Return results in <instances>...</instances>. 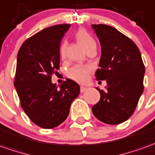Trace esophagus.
I'll use <instances>...</instances> for the list:
<instances>
[{"label":"esophagus","mask_w":155,"mask_h":155,"mask_svg":"<svg viewBox=\"0 0 155 155\" xmlns=\"http://www.w3.org/2000/svg\"><path fill=\"white\" fill-rule=\"evenodd\" d=\"M86 90H87V88H86V87H84V86H81V93L85 92Z\"/></svg>","instance_id":"1"}]
</instances>
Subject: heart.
I'll return each instance as SVG.
<instances>
[{
  "instance_id": "heart-1",
  "label": "heart",
  "mask_w": 155,
  "mask_h": 155,
  "mask_svg": "<svg viewBox=\"0 0 155 155\" xmlns=\"http://www.w3.org/2000/svg\"><path fill=\"white\" fill-rule=\"evenodd\" d=\"M75 38H76L78 42L85 48V49H86L90 45L95 44L94 39L90 36V34L84 29H80L75 34ZM66 48L67 43L64 41L61 44L60 48H59V54H60V57L62 59L65 58V56H66ZM91 70L92 69H91V66L76 65V66L70 69L68 74L72 80L77 81L79 83H85L86 81H88L90 73L91 72Z\"/></svg>"
}]
</instances>
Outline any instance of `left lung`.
I'll use <instances>...</instances> for the list:
<instances>
[{
  "instance_id": "8db88e82",
  "label": "left lung",
  "mask_w": 155,
  "mask_h": 155,
  "mask_svg": "<svg viewBox=\"0 0 155 155\" xmlns=\"http://www.w3.org/2000/svg\"><path fill=\"white\" fill-rule=\"evenodd\" d=\"M91 27L101 47L96 80H106L107 83L106 91L97 88L101 99L91 110L101 122L119 124L135 111L143 91L145 68L138 48L129 38L111 26L93 24Z\"/></svg>"
}]
</instances>
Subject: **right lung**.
<instances>
[{
	"label": "right lung",
	"mask_w": 155,
	"mask_h": 155,
	"mask_svg": "<svg viewBox=\"0 0 155 155\" xmlns=\"http://www.w3.org/2000/svg\"><path fill=\"white\" fill-rule=\"evenodd\" d=\"M70 27L59 24L43 29L26 40L17 54L14 86L25 113L43 128L61 124L80 94V85L70 79L59 87L51 81L59 69L60 41Z\"/></svg>",
	"instance_id": "1"
}]
</instances>
